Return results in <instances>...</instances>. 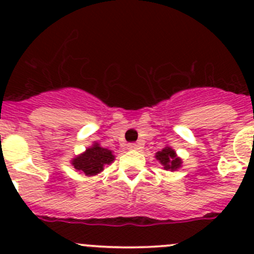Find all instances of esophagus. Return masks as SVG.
I'll return each instance as SVG.
<instances>
[{"instance_id":"34e87169","label":"esophagus","mask_w":254,"mask_h":254,"mask_svg":"<svg viewBox=\"0 0 254 254\" xmlns=\"http://www.w3.org/2000/svg\"><path fill=\"white\" fill-rule=\"evenodd\" d=\"M137 148V145L136 143H129V145H127V150H136Z\"/></svg>"}]
</instances>
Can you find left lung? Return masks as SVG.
<instances>
[{
	"label": "left lung",
	"instance_id": "1",
	"mask_svg": "<svg viewBox=\"0 0 254 254\" xmlns=\"http://www.w3.org/2000/svg\"><path fill=\"white\" fill-rule=\"evenodd\" d=\"M156 160L162 165L163 170L166 171H177L182 167V161L181 157H178L176 151L173 150L170 146H166L163 150L156 152Z\"/></svg>",
	"mask_w": 254,
	"mask_h": 254
}]
</instances>
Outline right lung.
<instances>
[{
  "instance_id": "right-lung-1",
  "label": "right lung",
  "mask_w": 254,
  "mask_h": 254,
  "mask_svg": "<svg viewBox=\"0 0 254 254\" xmlns=\"http://www.w3.org/2000/svg\"><path fill=\"white\" fill-rule=\"evenodd\" d=\"M115 160L113 151L104 148L98 142H94L91 147L79 153L71 160V165L77 172L87 177L96 176L104 170L107 165H111Z\"/></svg>"
}]
</instances>
